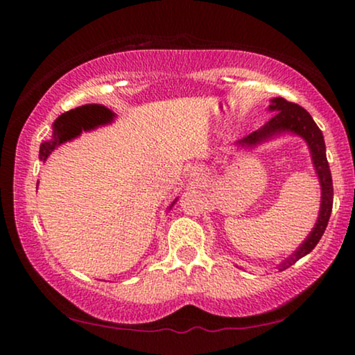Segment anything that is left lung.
<instances>
[{
  "mask_svg": "<svg viewBox=\"0 0 355 355\" xmlns=\"http://www.w3.org/2000/svg\"><path fill=\"white\" fill-rule=\"evenodd\" d=\"M268 110L275 111L268 123L261 125L260 129L254 130L252 134L245 135L244 139L237 140V145H241V147H255V145L263 144L266 140L284 132L299 135L309 145L313 168L317 171L320 186H322V203H320V215L317 223H315V227L310 231L307 239L300 244L299 249L278 266L279 271H283L295 263L299 259L310 254L315 249V245L318 244V241L322 239L333 208V179L327 159V147H324L323 134L318 129V125L315 124L312 116L309 114V111L297 103H291V101L281 98V96L270 101Z\"/></svg>",
  "mask_w": 355,
  "mask_h": 355,
  "instance_id": "1",
  "label": "left lung"
}]
</instances>
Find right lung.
Instances as JSON below:
<instances>
[{"label":"right lung","mask_w":355,"mask_h":355,"mask_svg":"<svg viewBox=\"0 0 355 355\" xmlns=\"http://www.w3.org/2000/svg\"><path fill=\"white\" fill-rule=\"evenodd\" d=\"M114 119V113L103 105H82L79 108L62 113L53 124V135L50 140L40 145V155L38 158L43 163L50 157V153L58 145L72 140L82 134V130H90L105 125ZM174 202H178V198ZM174 202L171 205H174Z\"/></svg>","instance_id":"1"}]
</instances>
